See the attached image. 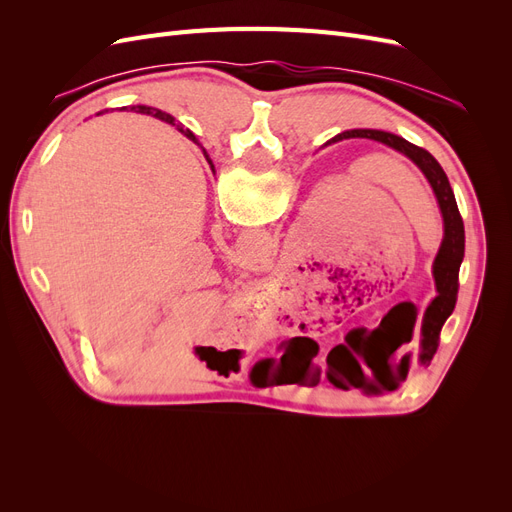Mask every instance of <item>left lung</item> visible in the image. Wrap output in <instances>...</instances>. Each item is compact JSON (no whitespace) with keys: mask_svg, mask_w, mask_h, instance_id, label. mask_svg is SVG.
Instances as JSON below:
<instances>
[{"mask_svg":"<svg viewBox=\"0 0 512 512\" xmlns=\"http://www.w3.org/2000/svg\"><path fill=\"white\" fill-rule=\"evenodd\" d=\"M344 138H371V141H380L384 145L397 149L399 153H404V156H408L418 168L423 170L427 181L431 183L433 192H436L442 218H444V241L440 245L436 262H433V277H436L438 297L431 301V305L427 307V312H425L423 329H421V333H423L421 335V346H418V354H416L418 363L429 365L431 359H433V354H436V350H438V339H440L442 324L446 322L448 316L453 314V309H455L457 288H459V282H457L459 280V267L463 262V250H466V232H463V220H461L459 209H457V200H455L453 188H451V183H448V177L442 170V166L438 164V160L433 158L429 151L408 143L406 138H401V136L391 134V132H382V130H348V132H342V134H337L335 138H331L329 143L344 141ZM376 331H371L367 335L365 329H356V331L348 333V339H346L348 346H337V348H342L344 354H350L352 361L361 359L358 356L361 353L363 359H367L369 369H371V374H374L376 382H380L384 389L393 391V389H397V380H395L393 371H391L389 359L397 348H393L389 352H380L378 356H371V354H376L374 352L376 346H380V344H376V339H374ZM284 356H282V359H284ZM410 356H412V352L401 356V363L410 365ZM327 363H329V359H327ZM337 371L339 369L335 367V371L329 376V380L335 386H344L342 380H339V376H337ZM369 389H374V386H369Z\"/></svg>","mask_w":512,"mask_h":512,"instance_id":"8db88e82","label":"left lung"}]
</instances>
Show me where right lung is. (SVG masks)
<instances>
[{
	"mask_svg": "<svg viewBox=\"0 0 512 512\" xmlns=\"http://www.w3.org/2000/svg\"><path fill=\"white\" fill-rule=\"evenodd\" d=\"M138 113H147V115H153V117H158V119L166 121V123H173V117L166 115V113H162V111H158V108H151V106H138ZM185 136H188L190 141L198 143V141H196V136H194L190 130H185Z\"/></svg>",
	"mask_w": 512,
	"mask_h": 512,
	"instance_id": "right-lung-1",
	"label": "right lung"
}]
</instances>
